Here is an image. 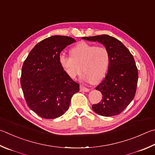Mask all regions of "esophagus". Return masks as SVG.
Returning a JSON list of instances; mask_svg holds the SVG:
<instances>
[{
  "label": "esophagus",
  "instance_id": "34e87169",
  "mask_svg": "<svg viewBox=\"0 0 155 155\" xmlns=\"http://www.w3.org/2000/svg\"><path fill=\"white\" fill-rule=\"evenodd\" d=\"M80 90L81 91H85V92H88L89 91V89L87 88V87H84L83 85H81L80 87Z\"/></svg>",
  "mask_w": 155,
  "mask_h": 155
}]
</instances>
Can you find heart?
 <instances>
[{
	"mask_svg": "<svg viewBox=\"0 0 155 155\" xmlns=\"http://www.w3.org/2000/svg\"><path fill=\"white\" fill-rule=\"evenodd\" d=\"M70 55L59 57L60 66L68 77L75 78L83 71V79L92 83H97L104 78L110 60L105 47L81 42L70 49Z\"/></svg>",
	"mask_w": 155,
	"mask_h": 155,
	"instance_id": "heart-1",
	"label": "heart"
}]
</instances>
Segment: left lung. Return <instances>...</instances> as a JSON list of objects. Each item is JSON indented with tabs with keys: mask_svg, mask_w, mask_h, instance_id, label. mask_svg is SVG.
Here are the masks:
<instances>
[{
	"mask_svg": "<svg viewBox=\"0 0 155 155\" xmlns=\"http://www.w3.org/2000/svg\"><path fill=\"white\" fill-rule=\"evenodd\" d=\"M82 38L102 43L110 55L108 72L95 87L102 93V100L92 105L93 110L104 117L119 114L136 95L138 72L133 55L121 42L112 36L102 35Z\"/></svg>",
	"mask_w": 155,
	"mask_h": 155,
	"instance_id": "left-lung-1",
	"label": "left lung"
}]
</instances>
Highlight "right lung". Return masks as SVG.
I'll list each match as a JSON object with an SVG mask.
<instances>
[{
	"label": "right lung",
	"instance_id": "add662e5",
	"mask_svg": "<svg viewBox=\"0 0 155 155\" xmlns=\"http://www.w3.org/2000/svg\"><path fill=\"white\" fill-rule=\"evenodd\" d=\"M76 42L66 36H52L30 51L21 69L20 83L29 108L44 119H55L68 110L79 84L67 75L59 62L64 49Z\"/></svg>",
	"mask_w": 155,
	"mask_h": 155
}]
</instances>
